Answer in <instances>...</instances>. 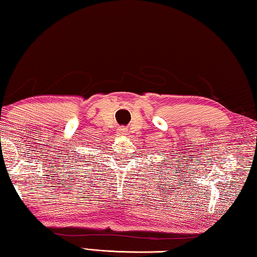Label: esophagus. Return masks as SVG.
<instances>
[{
    "instance_id": "34e87169",
    "label": "esophagus",
    "mask_w": 257,
    "mask_h": 257,
    "mask_svg": "<svg viewBox=\"0 0 257 257\" xmlns=\"http://www.w3.org/2000/svg\"><path fill=\"white\" fill-rule=\"evenodd\" d=\"M125 133H127V129H125L124 127H120L117 129V134H120V135H124Z\"/></svg>"
}]
</instances>
